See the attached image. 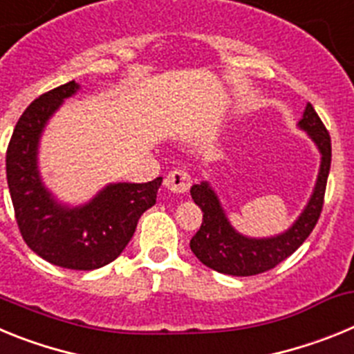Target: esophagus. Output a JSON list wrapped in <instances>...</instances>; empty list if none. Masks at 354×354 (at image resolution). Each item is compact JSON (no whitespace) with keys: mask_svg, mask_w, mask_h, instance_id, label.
Wrapping results in <instances>:
<instances>
[{"mask_svg":"<svg viewBox=\"0 0 354 354\" xmlns=\"http://www.w3.org/2000/svg\"><path fill=\"white\" fill-rule=\"evenodd\" d=\"M165 186H167L171 193L183 195V193L189 192V187H192V175L184 170L170 171V174L167 175V179H165Z\"/></svg>","mask_w":354,"mask_h":354,"instance_id":"1","label":"esophagus"}]
</instances>
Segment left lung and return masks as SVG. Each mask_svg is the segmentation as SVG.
Wrapping results in <instances>:
<instances>
[{
    "instance_id": "obj_1",
    "label": "left lung",
    "mask_w": 354,
    "mask_h": 354,
    "mask_svg": "<svg viewBox=\"0 0 354 354\" xmlns=\"http://www.w3.org/2000/svg\"><path fill=\"white\" fill-rule=\"evenodd\" d=\"M299 127L310 134V138L314 140L323 156L314 195L305 211L287 232L270 239H250L237 234L230 227L211 186L207 183L195 184L192 187V198L204 212V220L198 232L189 241V246L202 264L218 273L252 277V274L264 273L286 261L310 236L323 211L324 192H326L331 165V138L310 102L306 104L303 118L299 120Z\"/></svg>"
}]
</instances>
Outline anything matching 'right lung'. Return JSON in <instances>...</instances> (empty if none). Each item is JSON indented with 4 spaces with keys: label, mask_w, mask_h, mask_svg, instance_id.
Here are the masks:
<instances>
[{
    "label": "right lung",
    "mask_w": 354,
    "mask_h": 354,
    "mask_svg": "<svg viewBox=\"0 0 354 354\" xmlns=\"http://www.w3.org/2000/svg\"><path fill=\"white\" fill-rule=\"evenodd\" d=\"M77 88V83L68 81L24 109L6 149V183L24 243L51 264L90 271L113 262L124 252L140 216L156 204L162 179L109 184L83 207L56 204L39 177L37 147L48 118Z\"/></svg>",
    "instance_id": "1"
}]
</instances>
